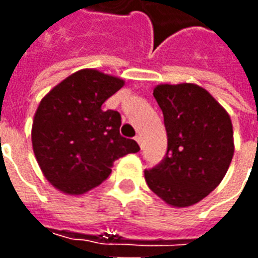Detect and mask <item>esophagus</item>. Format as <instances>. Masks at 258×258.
<instances>
[{"label": "esophagus", "instance_id": "34e87169", "mask_svg": "<svg viewBox=\"0 0 258 258\" xmlns=\"http://www.w3.org/2000/svg\"><path fill=\"white\" fill-rule=\"evenodd\" d=\"M135 141H137V142H138V144H140V146H141V137H140V135H137V137H135Z\"/></svg>", "mask_w": 258, "mask_h": 258}]
</instances>
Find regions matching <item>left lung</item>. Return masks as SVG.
Here are the masks:
<instances>
[{
  "label": "left lung",
  "instance_id": "8db88e82",
  "mask_svg": "<svg viewBox=\"0 0 258 258\" xmlns=\"http://www.w3.org/2000/svg\"><path fill=\"white\" fill-rule=\"evenodd\" d=\"M153 96L164 116L167 155L146 170V184L168 206L196 205L220 185L232 162L231 117L209 91L194 83L159 84Z\"/></svg>",
  "mask_w": 258,
  "mask_h": 258
}]
</instances>
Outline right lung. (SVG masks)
I'll list each match as a JSON object with an SVG mask.
<instances>
[{
	"label": "right lung",
	"instance_id": "obj_1",
	"mask_svg": "<svg viewBox=\"0 0 258 258\" xmlns=\"http://www.w3.org/2000/svg\"><path fill=\"white\" fill-rule=\"evenodd\" d=\"M123 79L81 69L62 80L40 102L31 125L33 152L53 188L72 196L101 185L113 163L140 146L120 135L121 117L102 105Z\"/></svg>",
	"mask_w": 258,
	"mask_h": 258
}]
</instances>
